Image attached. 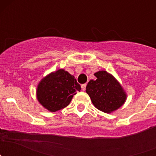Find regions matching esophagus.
I'll use <instances>...</instances> for the list:
<instances>
[{
  "instance_id": "34e87169",
  "label": "esophagus",
  "mask_w": 156,
  "mask_h": 156,
  "mask_svg": "<svg viewBox=\"0 0 156 156\" xmlns=\"http://www.w3.org/2000/svg\"><path fill=\"white\" fill-rule=\"evenodd\" d=\"M86 86H87L86 83H84V84H82V85H81V89H82L83 91H84V90H86Z\"/></svg>"
}]
</instances>
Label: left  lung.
<instances>
[{"mask_svg":"<svg viewBox=\"0 0 156 156\" xmlns=\"http://www.w3.org/2000/svg\"><path fill=\"white\" fill-rule=\"evenodd\" d=\"M96 80H90L86 92L96 108L105 113L119 109L127 98V94L115 77L105 70L95 73Z\"/></svg>","mask_w":156,"mask_h":156,"instance_id":"left-lung-1","label":"left lung"}]
</instances>
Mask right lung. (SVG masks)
<instances>
[{
	"mask_svg": "<svg viewBox=\"0 0 156 156\" xmlns=\"http://www.w3.org/2000/svg\"><path fill=\"white\" fill-rule=\"evenodd\" d=\"M80 85L64 69L50 73L41 80L36 95L40 104L51 112L61 110L69 105Z\"/></svg>",
	"mask_w": 156,
	"mask_h": 156,
	"instance_id": "add662e5",
	"label": "right lung"
}]
</instances>
